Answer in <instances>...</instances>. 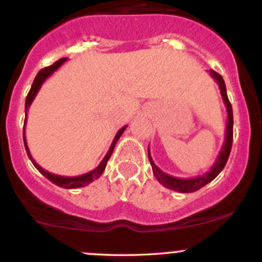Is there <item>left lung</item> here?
I'll return each instance as SVG.
<instances>
[{
    "instance_id": "1",
    "label": "left lung",
    "mask_w": 262,
    "mask_h": 262,
    "mask_svg": "<svg viewBox=\"0 0 262 262\" xmlns=\"http://www.w3.org/2000/svg\"><path fill=\"white\" fill-rule=\"evenodd\" d=\"M210 74L212 76V78L217 82L219 89H220L221 96H223L224 104L226 106V112H228V122H226V131H225V141H224V145L221 148L220 153H219L217 158H216L215 163L211 167L210 171L201 176H196V178L191 179H180V178H173L171 175H167L166 172L159 168L158 166H156L153 158L150 156V151L148 148V156L149 161H150L151 168H153V173L157 178V180L162 184L166 188L171 189V190L179 191V193H193L196 191L198 189L203 188L204 185H207L208 183L213 180L219 173L223 171V168L225 167L226 162H228L229 156H230L231 150V144H233V109H231V104L229 101L228 94H226V86L225 82H224L223 77L219 73H216L215 71L211 69Z\"/></svg>"
}]
</instances>
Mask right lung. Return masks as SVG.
Returning <instances> with one entry per match:
<instances>
[{"mask_svg": "<svg viewBox=\"0 0 262 262\" xmlns=\"http://www.w3.org/2000/svg\"><path fill=\"white\" fill-rule=\"evenodd\" d=\"M67 61V58H63L60 59V60H58L56 63H54L52 66L47 67V68H43L41 69V71L38 72V74L36 76V78H34L33 83H32V87L31 90H29L28 92V96H27L26 99V121H24V128H23V139H24V146H26V150H27V154H28L29 159L32 161V163H33V166L36 167L37 170L39 171V172L42 173V175L45 176V178L49 179L50 181H51L52 184H55V185L60 186V188H64V189H76V188H82V186H86L89 185L90 183H92L94 180H96V179H99L101 176V173L104 172V170H105L106 167V163H108L109 158H111L112 153H113L114 150V146H116L117 141H118V139L121 138V135L123 134V131L126 129L127 126H123L121 129H119L118 133H117V135L114 136L113 139V143H112L111 148H109L108 153L105 154V157L103 158V161L100 162V164H99L98 167H96L95 170L90 171V172L84 173V175H79V176H59V175H55V173H51L49 172V171L43 170L41 166H39L38 163H37L36 161L33 159V157H32L31 151H29V148L28 145H27V141H26V122H27V112H28L29 106H31V104L33 103L34 98H36L37 92L39 91V89H41V86L43 84V82L46 81L47 78H49L50 76H51L52 73H54L55 71H58L59 68H60L61 66H63L64 63Z\"/></svg>", "mask_w": 262, "mask_h": 262, "instance_id": "1", "label": "right lung"}]
</instances>
